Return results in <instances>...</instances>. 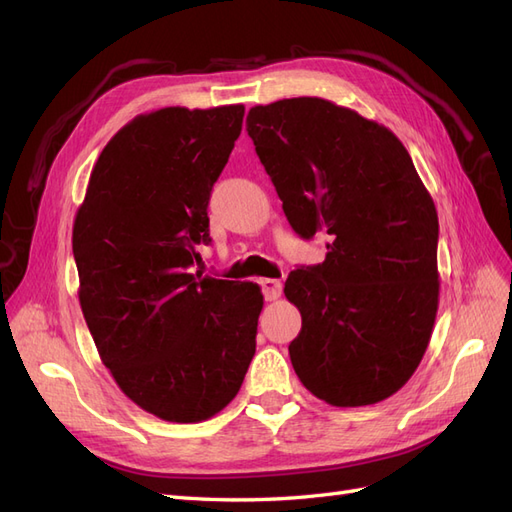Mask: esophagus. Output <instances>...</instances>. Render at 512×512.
<instances>
[{"instance_id":"1","label":"esophagus","mask_w":512,"mask_h":512,"mask_svg":"<svg viewBox=\"0 0 512 512\" xmlns=\"http://www.w3.org/2000/svg\"><path fill=\"white\" fill-rule=\"evenodd\" d=\"M262 294H265L267 301H275L282 294V282L280 280H260Z\"/></svg>"}]
</instances>
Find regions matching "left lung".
<instances>
[{"label": "left lung", "mask_w": 512, "mask_h": 512, "mask_svg": "<svg viewBox=\"0 0 512 512\" xmlns=\"http://www.w3.org/2000/svg\"><path fill=\"white\" fill-rule=\"evenodd\" d=\"M247 134L292 230L329 239L284 286L303 320L292 367L331 406L378 404L410 380L436 320L433 200L389 128L329 100L254 106Z\"/></svg>", "instance_id": "obj_1"}]
</instances>
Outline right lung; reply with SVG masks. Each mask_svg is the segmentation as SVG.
<instances>
[{
  "instance_id": "1",
  "label": "right lung",
  "mask_w": 512,
  "mask_h": 512,
  "mask_svg": "<svg viewBox=\"0 0 512 512\" xmlns=\"http://www.w3.org/2000/svg\"><path fill=\"white\" fill-rule=\"evenodd\" d=\"M245 106H168L123 126L91 170L72 228L79 301L102 363L145 412L200 423L239 393L262 292L194 273L209 198Z\"/></svg>"
}]
</instances>
